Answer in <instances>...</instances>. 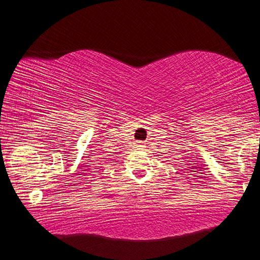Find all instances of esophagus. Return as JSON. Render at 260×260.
<instances>
[{"instance_id": "34e87169", "label": "esophagus", "mask_w": 260, "mask_h": 260, "mask_svg": "<svg viewBox=\"0 0 260 260\" xmlns=\"http://www.w3.org/2000/svg\"><path fill=\"white\" fill-rule=\"evenodd\" d=\"M144 147H145V146H144V142H140V141L135 142V148L141 149V148H144Z\"/></svg>"}]
</instances>
